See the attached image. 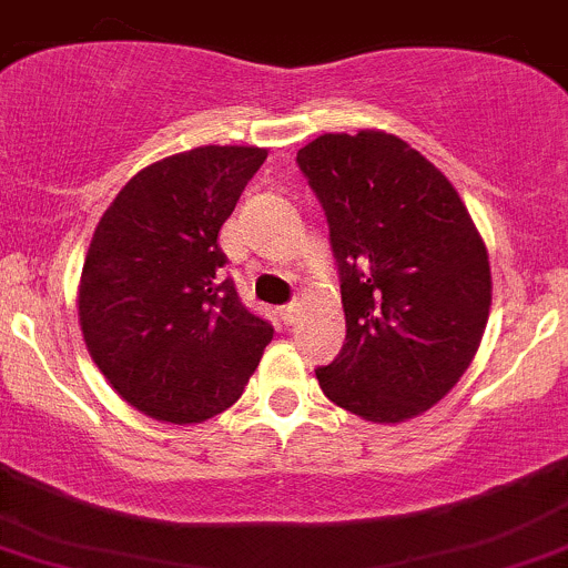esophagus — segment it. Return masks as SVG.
I'll use <instances>...</instances> for the list:
<instances>
[{
	"mask_svg": "<svg viewBox=\"0 0 568 568\" xmlns=\"http://www.w3.org/2000/svg\"><path fill=\"white\" fill-rule=\"evenodd\" d=\"M300 311H302L300 302H288V305L280 307V318H283L285 324H294L296 316H300Z\"/></svg>",
	"mask_w": 568,
	"mask_h": 568,
	"instance_id": "obj_1",
	"label": "esophagus"
}]
</instances>
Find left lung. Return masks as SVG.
Wrapping results in <instances>:
<instances>
[{"label":"left lung","mask_w":568,"mask_h":568,"mask_svg":"<svg viewBox=\"0 0 568 568\" xmlns=\"http://www.w3.org/2000/svg\"><path fill=\"white\" fill-rule=\"evenodd\" d=\"M341 274L346 343L321 390L363 420L400 423L450 393L491 305L486 244L459 192L385 131L324 134L296 153Z\"/></svg>","instance_id":"8db88e82"}]
</instances>
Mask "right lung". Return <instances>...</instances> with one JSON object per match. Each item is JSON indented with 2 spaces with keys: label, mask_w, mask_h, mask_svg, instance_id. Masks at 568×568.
<instances>
[{
  "label": "right lung",
  "mask_w": 568,
  "mask_h": 568,
  "mask_svg": "<svg viewBox=\"0 0 568 568\" xmlns=\"http://www.w3.org/2000/svg\"><path fill=\"white\" fill-rule=\"evenodd\" d=\"M266 148L205 145L140 170L101 216L79 285L84 343L120 398L200 423L236 404L274 329L242 305L220 227Z\"/></svg>",
  "instance_id": "obj_1"
}]
</instances>
